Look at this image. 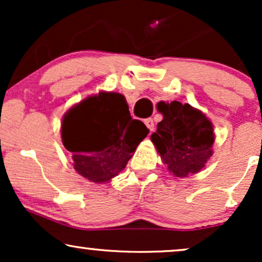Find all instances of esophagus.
I'll return each mask as SVG.
<instances>
[{
    "label": "esophagus",
    "instance_id": "obj_1",
    "mask_svg": "<svg viewBox=\"0 0 262 262\" xmlns=\"http://www.w3.org/2000/svg\"><path fill=\"white\" fill-rule=\"evenodd\" d=\"M144 123H145V125H146V127H148V129H149L150 132L154 130L155 124H154V121H152V118H146L145 121H144Z\"/></svg>",
    "mask_w": 262,
    "mask_h": 262
}]
</instances>
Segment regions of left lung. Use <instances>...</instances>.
I'll list each match as a JSON object with an SVG mask.
<instances>
[{
  "instance_id": "obj_1",
  "label": "left lung",
  "mask_w": 262,
  "mask_h": 262,
  "mask_svg": "<svg viewBox=\"0 0 262 262\" xmlns=\"http://www.w3.org/2000/svg\"><path fill=\"white\" fill-rule=\"evenodd\" d=\"M159 111L164 119L151 140L170 172L186 177L202 170L213 154L212 123L201 111L179 101L160 102Z\"/></svg>"
}]
</instances>
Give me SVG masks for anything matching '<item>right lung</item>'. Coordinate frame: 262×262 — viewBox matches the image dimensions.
Instances as JSON below:
<instances>
[{
	"label": "right lung",
	"mask_w": 262,
	"mask_h": 262,
	"mask_svg": "<svg viewBox=\"0 0 262 262\" xmlns=\"http://www.w3.org/2000/svg\"><path fill=\"white\" fill-rule=\"evenodd\" d=\"M149 133L133 119L124 96L100 92L64 116L62 144L73 154L74 167L92 182H107L124 170L139 143Z\"/></svg>",
	"instance_id": "add662e5"
}]
</instances>
